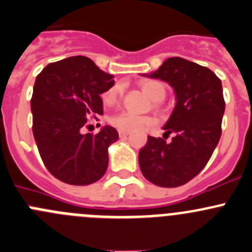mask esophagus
I'll return each mask as SVG.
<instances>
[{"label": "esophagus", "mask_w": 252, "mask_h": 252, "mask_svg": "<svg viewBox=\"0 0 252 252\" xmlns=\"http://www.w3.org/2000/svg\"><path fill=\"white\" fill-rule=\"evenodd\" d=\"M118 133H119V136H121V138H124V136L129 135V134H130V131H128V130H119Z\"/></svg>", "instance_id": "34e87169"}]
</instances>
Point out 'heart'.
<instances>
[{"label":"heart","instance_id":"heart-1","mask_svg":"<svg viewBox=\"0 0 252 252\" xmlns=\"http://www.w3.org/2000/svg\"><path fill=\"white\" fill-rule=\"evenodd\" d=\"M141 90L144 94L153 99L154 102H160L166 96V86L160 81L156 80H148V81L141 82ZM122 94V86L117 85L104 92L103 103L104 106H113L119 99ZM109 123L118 128L119 130H136L143 126H151L154 123V119L149 116H139V114L130 113V112H118L109 117Z\"/></svg>","mask_w":252,"mask_h":252}]
</instances>
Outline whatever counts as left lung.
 Instances as JSON below:
<instances>
[{
  "instance_id": "8db88e82",
  "label": "left lung",
  "mask_w": 252,
  "mask_h": 252,
  "mask_svg": "<svg viewBox=\"0 0 252 252\" xmlns=\"http://www.w3.org/2000/svg\"><path fill=\"white\" fill-rule=\"evenodd\" d=\"M173 89L175 108L162 126L163 138L148 136L139 151L144 177L160 187H178L196 177L211 158L221 135L225 111L221 81L208 67L182 58H168L156 71L141 74Z\"/></svg>"
}]
</instances>
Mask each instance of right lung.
Segmentation results:
<instances>
[{
  "mask_svg": "<svg viewBox=\"0 0 252 252\" xmlns=\"http://www.w3.org/2000/svg\"><path fill=\"white\" fill-rule=\"evenodd\" d=\"M113 77L81 55L51 63L36 76L33 135L44 165L58 180L86 186L106 173L108 148L118 140V131L111 126L96 135L82 130L91 117L103 114L101 94L113 87Z\"/></svg>",
  "mask_w": 252,
  "mask_h": 252,
  "instance_id": "obj_1",
  "label": "right lung"
}]
</instances>
